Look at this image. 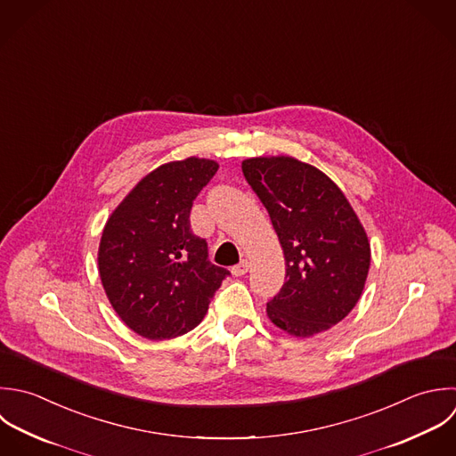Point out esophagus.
I'll use <instances>...</instances> for the list:
<instances>
[{
	"instance_id": "1",
	"label": "esophagus",
	"mask_w": 456,
	"mask_h": 456,
	"mask_svg": "<svg viewBox=\"0 0 456 456\" xmlns=\"http://www.w3.org/2000/svg\"><path fill=\"white\" fill-rule=\"evenodd\" d=\"M248 263L247 261H241V263H238L236 266H232V275H236V277H241V275H245L247 272H248Z\"/></svg>"
}]
</instances>
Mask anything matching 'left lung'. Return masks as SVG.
I'll list each match as a JSON object with an SVG mask.
<instances>
[{
    "label": "left lung",
    "mask_w": 456,
    "mask_h": 456,
    "mask_svg": "<svg viewBox=\"0 0 456 456\" xmlns=\"http://www.w3.org/2000/svg\"><path fill=\"white\" fill-rule=\"evenodd\" d=\"M279 236L286 282L266 304L270 322L295 338L325 332L359 302L371 263L368 234L339 186L291 156L241 163Z\"/></svg>",
    "instance_id": "left-lung-1"
}]
</instances>
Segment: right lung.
<instances>
[{
    "label": "right lung",
    "instance_id": "right-lung-1",
    "mask_svg": "<svg viewBox=\"0 0 456 456\" xmlns=\"http://www.w3.org/2000/svg\"><path fill=\"white\" fill-rule=\"evenodd\" d=\"M206 158L170 161L147 174L110 215L97 252L104 293L138 336L161 341L193 330L229 270L208 259L193 234L195 197L216 174Z\"/></svg>",
    "mask_w": 456,
    "mask_h": 456
}]
</instances>
